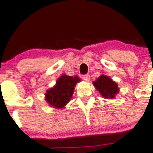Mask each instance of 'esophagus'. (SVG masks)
<instances>
[{
	"mask_svg": "<svg viewBox=\"0 0 153 153\" xmlns=\"http://www.w3.org/2000/svg\"><path fill=\"white\" fill-rule=\"evenodd\" d=\"M82 78H83V79L85 81H89L90 80V76L89 75H88V74H86V75H83Z\"/></svg>",
	"mask_w": 153,
	"mask_h": 153,
	"instance_id": "34e87169",
	"label": "esophagus"
}]
</instances>
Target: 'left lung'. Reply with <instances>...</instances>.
Here are the masks:
<instances>
[{
  "instance_id": "obj_1",
  "label": "left lung",
  "mask_w": 153,
  "mask_h": 153,
  "mask_svg": "<svg viewBox=\"0 0 153 153\" xmlns=\"http://www.w3.org/2000/svg\"><path fill=\"white\" fill-rule=\"evenodd\" d=\"M94 86L101 95L106 99H112L119 92V88L117 83L110 78L105 75H100L97 81L93 82Z\"/></svg>"
}]
</instances>
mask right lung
<instances>
[{"label":"right lung","instance_id":"add662e5","mask_svg":"<svg viewBox=\"0 0 153 153\" xmlns=\"http://www.w3.org/2000/svg\"><path fill=\"white\" fill-rule=\"evenodd\" d=\"M79 81L80 78L77 76L62 75L57 80L54 87L47 91L46 101L53 107L62 108L71 99L75 85Z\"/></svg>","mask_w":153,"mask_h":153}]
</instances>
